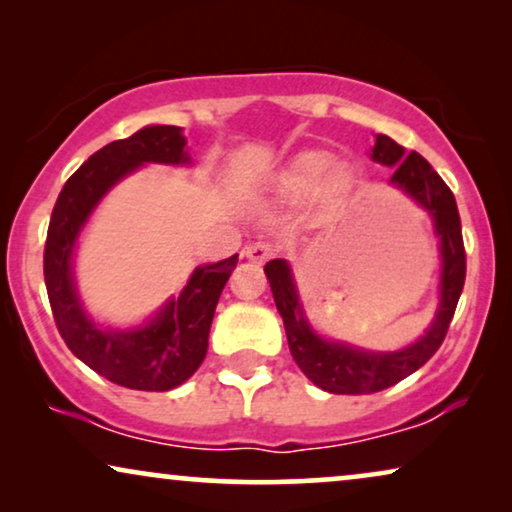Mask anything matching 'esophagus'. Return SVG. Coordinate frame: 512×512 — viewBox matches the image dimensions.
Here are the masks:
<instances>
[{"label":"esophagus","mask_w":512,"mask_h":512,"mask_svg":"<svg viewBox=\"0 0 512 512\" xmlns=\"http://www.w3.org/2000/svg\"><path fill=\"white\" fill-rule=\"evenodd\" d=\"M275 244L268 242V240H258V242H251L247 249H244V256L249 258L251 263H265L270 261L272 256H275Z\"/></svg>","instance_id":"1"}]
</instances>
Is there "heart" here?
I'll use <instances>...</instances> for the list:
<instances>
[{"label":"heart","instance_id":"b5f03b06","mask_svg":"<svg viewBox=\"0 0 512 512\" xmlns=\"http://www.w3.org/2000/svg\"><path fill=\"white\" fill-rule=\"evenodd\" d=\"M333 167V158L312 153V156L300 158L298 163L286 172L284 186L289 188L291 193H310L333 172Z\"/></svg>","mask_w":512,"mask_h":512}]
</instances>
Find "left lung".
I'll return each mask as SVG.
<instances>
[{"label": "left lung", "mask_w": 512, "mask_h": 512, "mask_svg": "<svg viewBox=\"0 0 512 512\" xmlns=\"http://www.w3.org/2000/svg\"><path fill=\"white\" fill-rule=\"evenodd\" d=\"M373 160L394 165L391 181L412 195L433 216L436 233L440 235V256H443L440 307L436 321L415 345L391 354L363 352V349L340 345V342L321 340L300 310L289 265L282 258L265 263V275H268L277 310L284 319L293 361L317 387L331 391V394H375V391L387 389L422 368L443 345L459 296L464 291L466 249L454 193L429 165V160L419 156L417 151H410L405 156L403 146L387 135L377 137Z\"/></svg>", "instance_id": "obj_1"}]
</instances>
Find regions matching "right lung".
<instances>
[{
	"instance_id": "1",
	"label": "right lung",
	"mask_w": 512,
	"mask_h": 512,
	"mask_svg": "<svg viewBox=\"0 0 512 512\" xmlns=\"http://www.w3.org/2000/svg\"><path fill=\"white\" fill-rule=\"evenodd\" d=\"M177 125H149L95 151L62 186L48 223L44 279L55 326L74 356L109 382L139 391H167L186 382L207 354L209 328L223 286L237 265H202L179 298L137 331H100L81 310L72 279L76 235L104 193L142 163H188Z\"/></svg>"
}]
</instances>
